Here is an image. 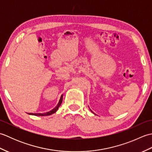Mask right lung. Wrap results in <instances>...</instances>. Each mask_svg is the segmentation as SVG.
Wrapping results in <instances>:
<instances>
[{"instance_id":"right-lung-1","label":"right lung","mask_w":152,"mask_h":152,"mask_svg":"<svg viewBox=\"0 0 152 152\" xmlns=\"http://www.w3.org/2000/svg\"><path fill=\"white\" fill-rule=\"evenodd\" d=\"M63 96V95L61 96V98L59 99V102H58L57 105L53 109H52V110H50V112H46V113H43V114H41V113H35V114H33V113H29V114H28L34 115H37V116H45V115H51V114H54L55 112H56L57 111L58 108H59L60 105L61 104V103H62Z\"/></svg>"}]
</instances>
